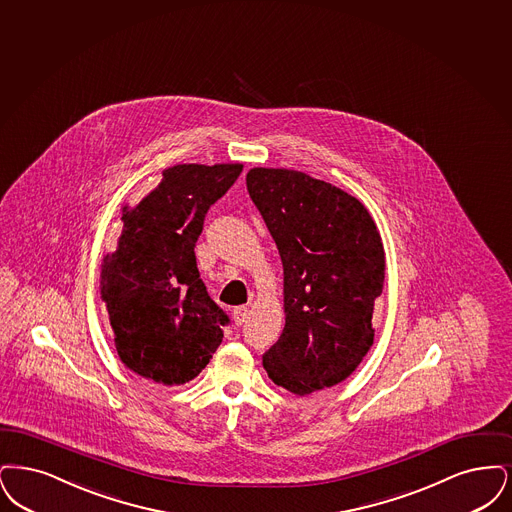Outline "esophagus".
Instances as JSON below:
<instances>
[{
  "mask_svg": "<svg viewBox=\"0 0 512 512\" xmlns=\"http://www.w3.org/2000/svg\"><path fill=\"white\" fill-rule=\"evenodd\" d=\"M246 317H248V308H245V306H239V308L233 310V319H235V323H237L239 327L245 323Z\"/></svg>",
  "mask_w": 512,
  "mask_h": 512,
  "instance_id": "1",
  "label": "esophagus"
}]
</instances>
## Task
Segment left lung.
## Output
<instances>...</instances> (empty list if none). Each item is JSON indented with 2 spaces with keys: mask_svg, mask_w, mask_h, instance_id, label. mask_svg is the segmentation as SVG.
I'll use <instances>...</instances> for the list:
<instances>
[{
  "mask_svg": "<svg viewBox=\"0 0 512 512\" xmlns=\"http://www.w3.org/2000/svg\"><path fill=\"white\" fill-rule=\"evenodd\" d=\"M246 189L279 248L285 329L262 356L269 378L296 396L331 388L373 346L384 248L365 206L327 181L254 168Z\"/></svg>",
  "mask_w": 512,
  "mask_h": 512,
  "instance_id": "obj_1",
  "label": "left lung"
}]
</instances>
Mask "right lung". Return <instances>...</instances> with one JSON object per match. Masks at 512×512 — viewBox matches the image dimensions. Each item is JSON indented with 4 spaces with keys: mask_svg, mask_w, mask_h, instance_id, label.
I'll list each match as a JSON object with an SVG mask.
<instances>
[{
    "mask_svg": "<svg viewBox=\"0 0 512 512\" xmlns=\"http://www.w3.org/2000/svg\"><path fill=\"white\" fill-rule=\"evenodd\" d=\"M241 172L243 164L172 166L134 210L124 208L118 250L103 264L101 294L116 352L139 377L185 384L222 344L231 319L208 296L195 246L210 206Z\"/></svg>",
    "mask_w": 512,
    "mask_h": 512,
    "instance_id": "1",
    "label": "right lung"
}]
</instances>
